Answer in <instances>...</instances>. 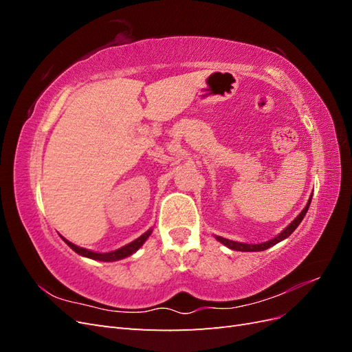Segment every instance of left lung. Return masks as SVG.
I'll list each match as a JSON object with an SVG mask.
<instances>
[{
    "label": "left lung",
    "instance_id": "left-lung-1",
    "mask_svg": "<svg viewBox=\"0 0 352 352\" xmlns=\"http://www.w3.org/2000/svg\"><path fill=\"white\" fill-rule=\"evenodd\" d=\"M313 197V195H311ZM311 197H310V199H308V202H307V206H305V208L300 212V214H298L296 217H295V220L291 223L289 226L287 228H285L278 236L276 238H273V239H270V241H267V242H261V243H242V242H235V241H229V239H226V238H221V236H216V239L219 241V242H221L223 245H226L228 248H230V250H235V251H243V252H254V251H264V250H267V248H270V247H273V245H276L278 242H280V241H283V239H286L287 236L291 235V233L298 228V225H300V223L302 221V219H304V216H305V212L308 211V207H310V202H311Z\"/></svg>",
    "mask_w": 352,
    "mask_h": 352
}]
</instances>
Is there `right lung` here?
I'll return each instance as SVG.
<instances>
[{
    "instance_id": "right-lung-1",
    "label": "right lung",
    "mask_w": 352,
    "mask_h": 352,
    "mask_svg": "<svg viewBox=\"0 0 352 352\" xmlns=\"http://www.w3.org/2000/svg\"><path fill=\"white\" fill-rule=\"evenodd\" d=\"M151 233H153V229L146 230L144 235H141L138 239H135L131 243H127V245H124V247L116 250V251H111V252H94V251H89L87 248L78 247V245L69 242L67 239H65L63 236H61V239L65 241L74 252H78L79 255H83V257H87V258L98 260V261H117V260H122V258L129 257V255H132L133 252H136L138 250H140L142 245H144V242L148 239V236L151 235Z\"/></svg>"
}]
</instances>
